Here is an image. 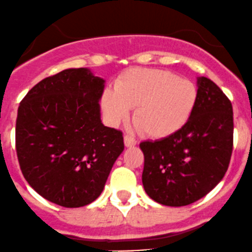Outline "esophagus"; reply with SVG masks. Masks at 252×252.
I'll return each instance as SVG.
<instances>
[{
  "mask_svg": "<svg viewBox=\"0 0 252 252\" xmlns=\"http://www.w3.org/2000/svg\"><path fill=\"white\" fill-rule=\"evenodd\" d=\"M124 144H126V147L135 146V145H136V140H135V139H134V138H131V136L126 135V136H124Z\"/></svg>",
  "mask_w": 252,
  "mask_h": 252,
  "instance_id": "obj_1",
  "label": "esophagus"
}]
</instances>
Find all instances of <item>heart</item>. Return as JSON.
<instances>
[{"label":"heart","instance_id":"b5f03b06","mask_svg":"<svg viewBox=\"0 0 252 252\" xmlns=\"http://www.w3.org/2000/svg\"><path fill=\"white\" fill-rule=\"evenodd\" d=\"M197 89L188 79L157 68H131L106 89L101 97L105 118L119 126L129 118L142 135L164 139L178 133L191 117L197 102Z\"/></svg>","mask_w":252,"mask_h":252}]
</instances>
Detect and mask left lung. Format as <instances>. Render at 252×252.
Wrapping results in <instances>:
<instances>
[{"mask_svg": "<svg viewBox=\"0 0 252 252\" xmlns=\"http://www.w3.org/2000/svg\"><path fill=\"white\" fill-rule=\"evenodd\" d=\"M197 102L178 133L142 141V185L166 206H187L207 195L224 177L233 151V107L211 79H197Z\"/></svg>", "mask_w": 252, "mask_h": 252, "instance_id": "obj_1", "label": "left lung"}]
</instances>
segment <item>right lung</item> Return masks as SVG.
Returning a JSON list of instances; mask_svg holds the SVG:
<instances>
[{"label":"right lung","mask_w":252,"mask_h":252,"mask_svg":"<svg viewBox=\"0 0 252 252\" xmlns=\"http://www.w3.org/2000/svg\"><path fill=\"white\" fill-rule=\"evenodd\" d=\"M105 80L86 68L42 79L18 108L16 150L25 180L63 207L95 201L124 150L123 133L101 123Z\"/></svg>","instance_id":"obj_1"}]
</instances>
